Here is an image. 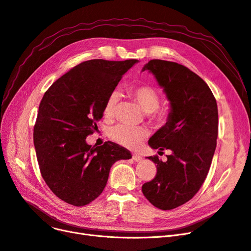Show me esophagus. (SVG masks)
I'll use <instances>...</instances> for the list:
<instances>
[{"label":"esophagus","mask_w":251,"mask_h":251,"mask_svg":"<svg viewBox=\"0 0 251 251\" xmlns=\"http://www.w3.org/2000/svg\"><path fill=\"white\" fill-rule=\"evenodd\" d=\"M132 159H133L135 162H141V161H143V158H141L139 155H133V156H132Z\"/></svg>","instance_id":"1"}]
</instances>
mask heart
I'll use <instances>...</instances> for the list:
<instances>
[{
	"label": "heart",
	"mask_w": 251,
	"mask_h": 251,
	"mask_svg": "<svg viewBox=\"0 0 251 251\" xmlns=\"http://www.w3.org/2000/svg\"><path fill=\"white\" fill-rule=\"evenodd\" d=\"M129 94L131 95L140 108L148 113L152 121L158 124H164L169 117L170 111L167 105H159V93L148 85H138L129 88ZM120 93L117 90L112 91L104 101L103 116L105 119H112L117 111L120 100ZM149 131L144 127L130 126L125 124H118L108 130V136L115 143L128 149H135L139 144L146 139Z\"/></svg>",
	"instance_id": "heart-1"
}]
</instances>
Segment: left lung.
Wrapping results in <instances>:
<instances>
[{
	"label": "left lung",
	"instance_id": "8db88e82",
	"mask_svg": "<svg viewBox=\"0 0 251 251\" xmlns=\"http://www.w3.org/2000/svg\"><path fill=\"white\" fill-rule=\"evenodd\" d=\"M145 71L155 75L170 101L167 122L149 145L172 154L166 162L148 157L157 164V174L141 190L157 208L170 210L191 200L208 174L219 134L217 104L208 85L182 64L152 59Z\"/></svg>",
	"mask_w": 251,
	"mask_h": 251
}]
</instances>
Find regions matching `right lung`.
<instances>
[{
  "label": "right lung",
  "mask_w": 251,
  "mask_h": 251,
  "mask_svg": "<svg viewBox=\"0 0 251 251\" xmlns=\"http://www.w3.org/2000/svg\"><path fill=\"white\" fill-rule=\"evenodd\" d=\"M138 60L91 59L54 82L40 102L34 145L40 171L59 199L84 206L102 193L111 167L131 154L105 141L91 147L86 137L97 131L106 97Z\"/></svg>",
  "instance_id": "1"
}]
</instances>
